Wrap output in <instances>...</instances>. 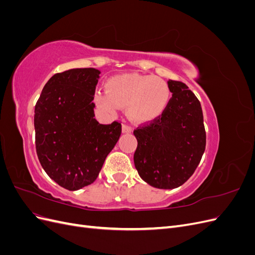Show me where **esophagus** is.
<instances>
[{"instance_id": "34e87169", "label": "esophagus", "mask_w": 255, "mask_h": 255, "mask_svg": "<svg viewBox=\"0 0 255 255\" xmlns=\"http://www.w3.org/2000/svg\"><path fill=\"white\" fill-rule=\"evenodd\" d=\"M132 130H133V128H130L129 126H128V125H123V126H122V132H123V133L129 134V133H132Z\"/></svg>"}]
</instances>
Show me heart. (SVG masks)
<instances>
[{
  "instance_id": "obj_1",
  "label": "heart",
  "mask_w": 255,
  "mask_h": 255,
  "mask_svg": "<svg viewBox=\"0 0 255 255\" xmlns=\"http://www.w3.org/2000/svg\"><path fill=\"white\" fill-rule=\"evenodd\" d=\"M168 83L154 75L122 73L111 76L105 90H97L94 101L98 109L113 113L126 107L128 116L137 123H146L163 114L170 99Z\"/></svg>"
}]
</instances>
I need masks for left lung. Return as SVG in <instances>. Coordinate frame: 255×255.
Returning a JSON list of instances; mask_svg holds the SVG:
<instances>
[{
	"instance_id": "left-lung-1",
	"label": "left lung",
	"mask_w": 255,
	"mask_h": 255,
	"mask_svg": "<svg viewBox=\"0 0 255 255\" xmlns=\"http://www.w3.org/2000/svg\"><path fill=\"white\" fill-rule=\"evenodd\" d=\"M172 98L160 117L134 130V164L150 186L173 189L195 172L205 151L203 113L194 92L182 82H168Z\"/></svg>"
}]
</instances>
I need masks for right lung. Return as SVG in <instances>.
<instances>
[{
    "mask_svg": "<svg viewBox=\"0 0 255 255\" xmlns=\"http://www.w3.org/2000/svg\"><path fill=\"white\" fill-rule=\"evenodd\" d=\"M101 71L76 68L54 74L35 106L36 151L59 186L79 190L96 181L121 135V123L101 125L92 102Z\"/></svg>",
    "mask_w": 255,
    "mask_h": 255,
    "instance_id": "obj_1",
    "label": "right lung"
}]
</instances>
